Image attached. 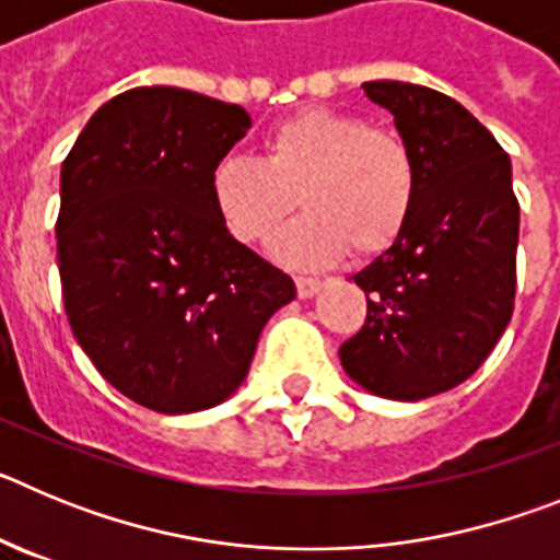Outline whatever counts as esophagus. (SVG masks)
<instances>
[{
    "label": "esophagus",
    "mask_w": 560,
    "mask_h": 560,
    "mask_svg": "<svg viewBox=\"0 0 560 560\" xmlns=\"http://www.w3.org/2000/svg\"><path fill=\"white\" fill-rule=\"evenodd\" d=\"M296 294L303 296V300H308V296H314L316 291L323 289V283L316 280V277H296Z\"/></svg>",
    "instance_id": "1"
}]
</instances>
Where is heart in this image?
<instances>
[{"instance_id":"obj_1","label":"heart","mask_w":560,"mask_h":560,"mask_svg":"<svg viewBox=\"0 0 560 560\" xmlns=\"http://www.w3.org/2000/svg\"><path fill=\"white\" fill-rule=\"evenodd\" d=\"M210 196L226 232L249 246L266 244L303 205L308 215L277 237L275 255L325 266L348 249L373 257L398 241L418 196V162L393 128L305 108L266 131L264 160L226 156L212 167Z\"/></svg>"}]
</instances>
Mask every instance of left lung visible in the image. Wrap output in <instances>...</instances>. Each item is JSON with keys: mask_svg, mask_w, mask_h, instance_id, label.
Returning a JSON list of instances; mask_svg holds the SVG:
<instances>
[{"mask_svg": "<svg viewBox=\"0 0 560 560\" xmlns=\"http://www.w3.org/2000/svg\"><path fill=\"white\" fill-rule=\"evenodd\" d=\"M418 162L407 230L353 277L368 319L339 348L355 384L393 400L446 393L497 348L516 300L518 201L511 156L454 97L370 81Z\"/></svg>", "mask_w": 560, "mask_h": 560, "instance_id": "left-lung-1", "label": "left lung"}]
</instances>
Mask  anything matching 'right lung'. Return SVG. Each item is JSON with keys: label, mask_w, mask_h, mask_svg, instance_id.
Here are the masks:
<instances>
[{"label": "right lung", "mask_w": 560, "mask_h": 560, "mask_svg": "<svg viewBox=\"0 0 560 560\" xmlns=\"http://www.w3.org/2000/svg\"><path fill=\"white\" fill-rule=\"evenodd\" d=\"M249 126L235 103L128 89L92 114L61 165L69 328L97 373L153 412L230 398L269 316L296 294L212 207V167Z\"/></svg>", "instance_id": "right-lung-1"}]
</instances>
